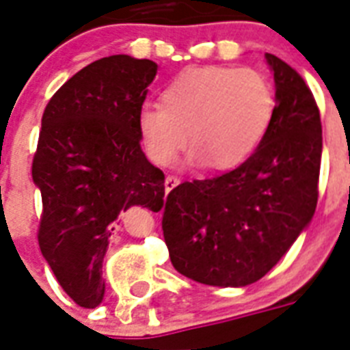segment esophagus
Returning <instances> with one entry per match:
<instances>
[{
	"label": "esophagus",
	"mask_w": 350,
	"mask_h": 350,
	"mask_svg": "<svg viewBox=\"0 0 350 350\" xmlns=\"http://www.w3.org/2000/svg\"><path fill=\"white\" fill-rule=\"evenodd\" d=\"M178 185H180V178H176V176H167L165 178V191L167 192H170Z\"/></svg>",
	"instance_id": "esophagus-1"
}]
</instances>
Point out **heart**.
<instances>
[{
	"label": "heart",
	"mask_w": 350,
	"mask_h": 350,
	"mask_svg": "<svg viewBox=\"0 0 350 350\" xmlns=\"http://www.w3.org/2000/svg\"><path fill=\"white\" fill-rule=\"evenodd\" d=\"M276 94L265 74L232 65L189 67L161 90V105L145 103L137 132L148 159L159 167L192 147L191 161L216 170L243 165L265 139Z\"/></svg>",
	"instance_id": "heart-1"
}]
</instances>
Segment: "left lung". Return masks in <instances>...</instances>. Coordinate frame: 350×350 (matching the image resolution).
Instances as JSON below:
<instances>
[{"label":"left lung","mask_w":350,"mask_h":350,"mask_svg":"<svg viewBox=\"0 0 350 350\" xmlns=\"http://www.w3.org/2000/svg\"><path fill=\"white\" fill-rule=\"evenodd\" d=\"M276 112L265 139L238 169L170 191L163 236L180 274L214 287L263 278L309 227L318 203L321 121L296 70L265 54ZM154 211V208H152Z\"/></svg>","instance_id":"1"}]
</instances>
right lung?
Masks as SVG:
<instances>
[{
    "label": "right lung",
    "instance_id": "add662e5",
    "mask_svg": "<svg viewBox=\"0 0 350 350\" xmlns=\"http://www.w3.org/2000/svg\"><path fill=\"white\" fill-rule=\"evenodd\" d=\"M158 72L150 59L116 54L76 72L49 101L32 180L43 216L40 249L70 298L96 309L114 219L132 205L163 207L165 174L142 150L137 112Z\"/></svg>",
    "mask_w": 350,
    "mask_h": 350
}]
</instances>
